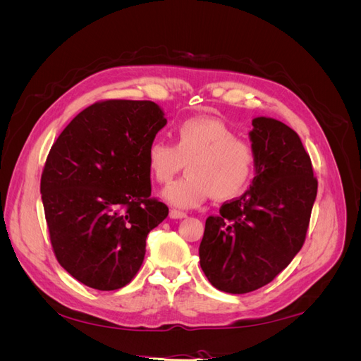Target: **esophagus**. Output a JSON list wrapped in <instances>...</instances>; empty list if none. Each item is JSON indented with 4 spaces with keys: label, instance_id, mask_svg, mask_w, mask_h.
I'll return each instance as SVG.
<instances>
[{
    "label": "esophagus",
    "instance_id": "esophagus-1",
    "mask_svg": "<svg viewBox=\"0 0 361 361\" xmlns=\"http://www.w3.org/2000/svg\"><path fill=\"white\" fill-rule=\"evenodd\" d=\"M187 216V212L183 211H178V209H171L170 211V218H173V220H182V218Z\"/></svg>",
    "mask_w": 361,
    "mask_h": 361
}]
</instances>
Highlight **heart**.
Wrapping results in <instances>:
<instances>
[{
  "instance_id": "obj_1",
  "label": "heart",
  "mask_w": 361,
  "mask_h": 361,
  "mask_svg": "<svg viewBox=\"0 0 361 361\" xmlns=\"http://www.w3.org/2000/svg\"><path fill=\"white\" fill-rule=\"evenodd\" d=\"M147 166L159 183L170 182L188 164V174L169 185L164 197L182 209L200 206L206 199L231 200L251 183L257 152L218 118L194 117L174 129V145L157 138L147 147Z\"/></svg>"
}]
</instances>
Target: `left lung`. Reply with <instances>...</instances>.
<instances>
[{
    "label": "left lung",
    "mask_w": 361,
    "mask_h": 361,
    "mask_svg": "<svg viewBox=\"0 0 361 361\" xmlns=\"http://www.w3.org/2000/svg\"><path fill=\"white\" fill-rule=\"evenodd\" d=\"M250 138L256 176L241 197L207 216L199 248L204 276L228 293L265 286L290 264L305 241L318 192L310 157L293 129L256 117Z\"/></svg>",
    "instance_id": "left-lung-1"
}]
</instances>
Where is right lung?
<instances>
[{
	"label": "right lung",
	"mask_w": 361,
	"mask_h": 361,
	"mask_svg": "<svg viewBox=\"0 0 361 361\" xmlns=\"http://www.w3.org/2000/svg\"><path fill=\"white\" fill-rule=\"evenodd\" d=\"M167 120L152 101L87 106L52 145L40 192L52 251L82 285L126 286L143 264L146 238L169 215L152 197L147 147Z\"/></svg>",
	"instance_id": "right-lung-1"
}]
</instances>
